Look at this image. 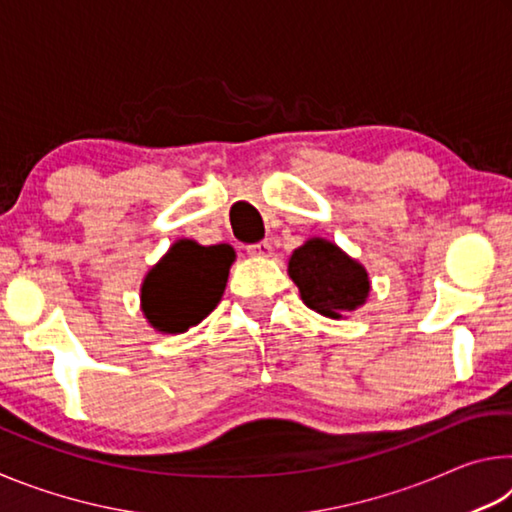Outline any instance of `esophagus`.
<instances>
[{
	"label": "esophagus",
	"instance_id": "obj_1",
	"mask_svg": "<svg viewBox=\"0 0 512 512\" xmlns=\"http://www.w3.org/2000/svg\"><path fill=\"white\" fill-rule=\"evenodd\" d=\"M271 250H273V246L268 244L266 239L264 241H257V244H248L246 246V253L248 255H255V257H268V255H271Z\"/></svg>",
	"mask_w": 512,
	"mask_h": 512
}]
</instances>
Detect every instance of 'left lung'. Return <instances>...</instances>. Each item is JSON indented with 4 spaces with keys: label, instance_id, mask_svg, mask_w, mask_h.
<instances>
[{
    "label": "left lung",
    "instance_id": "obj_1",
    "mask_svg": "<svg viewBox=\"0 0 512 512\" xmlns=\"http://www.w3.org/2000/svg\"><path fill=\"white\" fill-rule=\"evenodd\" d=\"M289 275L305 305L329 318H341L368 298V273L341 248L325 239H309L291 255Z\"/></svg>",
    "mask_w": 512,
    "mask_h": 512
}]
</instances>
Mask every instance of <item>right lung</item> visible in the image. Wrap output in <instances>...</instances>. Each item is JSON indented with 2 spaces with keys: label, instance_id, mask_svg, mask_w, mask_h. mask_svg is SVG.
Here are the masks:
<instances>
[{
  "label": "right lung",
  "instance_id": "right-lung-1",
  "mask_svg": "<svg viewBox=\"0 0 512 512\" xmlns=\"http://www.w3.org/2000/svg\"><path fill=\"white\" fill-rule=\"evenodd\" d=\"M235 253L230 246H198L183 239L173 244L142 284V309L160 332H185L212 314L223 296Z\"/></svg>",
  "mask_w": 512,
  "mask_h": 512
}]
</instances>
